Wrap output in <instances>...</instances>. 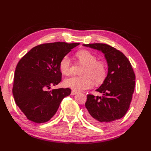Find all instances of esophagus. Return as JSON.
I'll list each match as a JSON object with an SVG mask.
<instances>
[{
  "label": "esophagus",
  "instance_id": "esophagus-1",
  "mask_svg": "<svg viewBox=\"0 0 151 151\" xmlns=\"http://www.w3.org/2000/svg\"><path fill=\"white\" fill-rule=\"evenodd\" d=\"M77 93H78V91H76L75 90H72V92H71L72 95H76Z\"/></svg>",
  "mask_w": 151,
  "mask_h": 151
}]
</instances>
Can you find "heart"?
<instances>
[{"label":"heart","mask_w":151,"mask_h":151,"mask_svg":"<svg viewBox=\"0 0 151 151\" xmlns=\"http://www.w3.org/2000/svg\"><path fill=\"white\" fill-rule=\"evenodd\" d=\"M76 56L79 63L83 65L80 77L66 79L63 84L75 91H83L93 85L103 83L107 77V66L103 60H97V57L90 50L83 49L78 51ZM72 63L68 56L62 58L59 65L60 72L64 76H69L71 72Z\"/></svg>","instance_id":"1"}]
</instances>
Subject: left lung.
Here are the masks:
<instances>
[{"label": "left lung", "mask_w": 151, "mask_h": 151, "mask_svg": "<svg viewBox=\"0 0 151 151\" xmlns=\"http://www.w3.org/2000/svg\"><path fill=\"white\" fill-rule=\"evenodd\" d=\"M83 45L101 50L107 61V77L96 90L103 96L88 94L85 106L89 122L98 126H108L127 113L134 90L135 74L127 57L115 48L104 43Z\"/></svg>", "instance_id": "1"}]
</instances>
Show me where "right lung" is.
<instances>
[{"instance_id":"add662e5","label":"right lung","mask_w":151,"mask_h":151,"mask_svg":"<svg viewBox=\"0 0 151 151\" xmlns=\"http://www.w3.org/2000/svg\"><path fill=\"white\" fill-rule=\"evenodd\" d=\"M78 43L54 42L33 47L18 62L14 76L13 94L17 105L27 119L37 124L49 121L70 88L47 91L61 81L59 65Z\"/></svg>"}]
</instances>
